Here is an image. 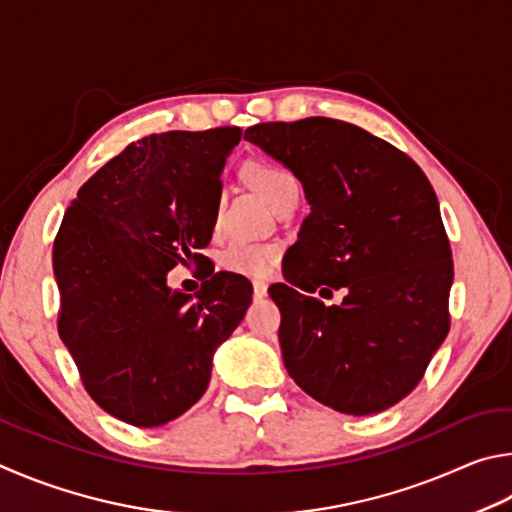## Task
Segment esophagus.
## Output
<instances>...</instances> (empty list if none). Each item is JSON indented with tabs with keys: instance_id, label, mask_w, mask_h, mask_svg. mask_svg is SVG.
<instances>
[{
	"instance_id": "esophagus-1",
	"label": "esophagus",
	"mask_w": 512,
	"mask_h": 512,
	"mask_svg": "<svg viewBox=\"0 0 512 512\" xmlns=\"http://www.w3.org/2000/svg\"><path fill=\"white\" fill-rule=\"evenodd\" d=\"M267 297V285L265 283H254V299Z\"/></svg>"
}]
</instances>
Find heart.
Segmentation results:
<instances>
[{
  "instance_id": "1",
  "label": "heart",
  "mask_w": 512,
  "mask_h": 512,
  "mask_svg": "<svg viewBox=\"0 0 512 512\" xmlns=\"http://www.w3.org/2000/svg\"><path fill=\"white\" fill-rule=\"evenodd\" d=\"M245 177L249 179V184L265 197V202L270 204L272 209L283 200L285 193H288L292 186H299L290 170L276 164H267V161H254V164H249L245 168ZM276 261H279V251H276V247L249 240H233L220 254V267L224 272L245 276V279L254 281L270 279Z\"/></svg>"
}]
</instances>
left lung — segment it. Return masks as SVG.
<instances>
[{
  "label": "left lung",
  "instance_id": "left-lung-1",
  "mask_svg": "<svg viewBox=\"0 0 512 512\" xmlns=\"http://www.w3.org/2000/svg\"><path fill=\"white\" fill-rule=\"evenodd\" d=\"M245 139L301 179L310 215L270 288L290 378L342 414L396 405L450 330L454 263L432 184L414 159L353 123H258ZM332 296L324 307L300 290Z\"/></svg>",
  "mask_w": 512,
  "mask_h": 512
}]
</instances>
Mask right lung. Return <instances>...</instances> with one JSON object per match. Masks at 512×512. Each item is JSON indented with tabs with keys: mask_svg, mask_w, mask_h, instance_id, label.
Wrapping results in <instances>:
<instances>
[{
	"mask_svg": "<svg viewBox=\"0 0 512 512\" xmlns=\"http://www.w3.org/2000/svg\"><path fill=\"white\" fill-rule=\"evenodd\" d=\"M240 128L161 132L130 143L80 186L53 240L58 335L98 407L159 427L204 396L213 353L245 317L251 283L218 272L170 290L175 265H200L220 173Z\"/></svg>",
	"mask_w": 512,
	"mask_h": 512,
	"instance_id": "add662e5",
	"label": "right lung"
}]
</instances>
